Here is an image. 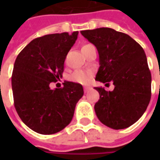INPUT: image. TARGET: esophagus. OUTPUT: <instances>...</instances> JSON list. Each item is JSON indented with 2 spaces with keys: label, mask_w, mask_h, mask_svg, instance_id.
Returning <instances> with one entry per match:
<instances>
[{
  "label": "esophagus",
  "mask_w": 160,
  "mask_h": 160,
  "mask_svg": "<svg viewBox=\"0 0 160 160\" xmlns=\"http://www.w3.org/2000/svg\"><path fill=\"white\" fill-rule=\"evenodd\" d=\"M91 88L89 87H84V91H85V92H88V91L90 90Z\"/></svg>",
  "instance_id": "obj_1"
}]
</instances>
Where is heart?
Instances as JSON below:
<instances>
[{"label": "heart", "mask_w": 160, "mask_h": 160, "mask_svg": "<svg viewBox=\"0 0 160 160\" xmlns=\"http://www.w3.org/2000/svg\"><path fill=\"white\" fill-rule=\"evenodd\" d=\"M88 45H90V44L84 45L82 48L87 47ZM92 75H93L92 70H76L72 74L71 80L74 81V82H77V83L87 85V84H88L91 81Z\"/></svg>", "instance_id": "1"}]
</instances>
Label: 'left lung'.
<instances>
[{
  "label": "left lung",
  "mask_w": 160,
  "mask_h": 160,
  "mask_svg": "<svg viewBox=\"0 0 160 160\" xmlns=\"http://www.w3.org/2000/svg\"><path fill=\"white\" fill-rule=\"evenodd\" d=\"M80 33L98 52L96 80L115 86L111 92L95 87L100 95L94 105L98 120L113 129L128 128L144 114L151 99L152 76L144 49L131 37L111 28Z\"/></svg>",
  "instance_id": "8db88e82"
}]
</instances>
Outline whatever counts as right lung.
<instances>
[{"mask_svg": "<svg viewBox=\"0 0 160 160\" xmlns=\"http://www.w3.org/2000/svg\"><path fill=\"white\" fill-rule=\"evenodd\" d=\"M79 32L55 33L33 39L14 62L12 89L16 111L24 123L41 134L67 127L84 94L80 84L65 81L62 88L49 84L62 77L64 62Z\"/></svg>", "mask_w": 160, "mask_h": 160, "instance_id": "right-lung-1", "label": "right lung"}]
</instances>
